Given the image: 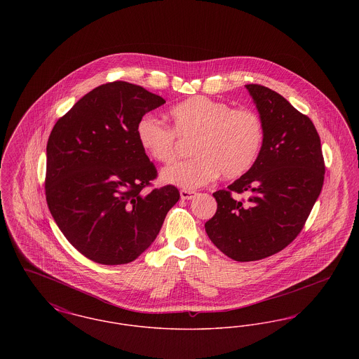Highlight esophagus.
I'll return each mask as SVG.
<instances>
[{
  "label": "esophagus",
  "mask_w": 359,
  "mask_h": 359,
  "mask_svg": "<svg viewBox=\"0 0 359 359\" xmlns=\"http://www.w3.org/2000/svg\"><path fill=\"white\" fill-rule=\"evenodd\" d=\"M196 196V192L195 191H188V189H182L180 191V198L183 199V201H191V199H194Z\"/></svg>",
  "instance_id": "34e87169"
}]
</instances>
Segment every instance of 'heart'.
<instances>
[{
	"mask_svg": "<svg viewBox=\"0 0 359 359\" xmlns=\"http://www.w3.org/2000/svg\"><path fill=\"white\" fill-rule=\"evenodd\" d=\"M170 114L173 129L152 114L142 116L136 128L142 151L160 163L175 158L176 134L195 138L192 154L196 156L163 170L165 184L194 189L219 173L224 179H237L256 163L264 144V123L256 111L198 95L175 104Z\"/></svg>",
	"mask_w": 359,
	"mask_h": 359,
	"instance_id": "heart-1",
	"label": "heart"
}]
</instances>
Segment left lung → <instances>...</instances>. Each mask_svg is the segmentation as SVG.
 Segmentation results:
<instances>
[{"instance_id": "1", "label": "left lung", "mask_w": 359, "mask_h": 359, "mask_svg": "<svg viewBox=\"0 0 359 359\" xmlns=\"http://www.w3.org/2000/svg\"><path fill=\"white\" fill-rule=\"evenodd\" d=\"M245 87L264 123V144L249 171L227 191L212 194L218 207L205 224L211 242L241 262L288 246L302 231L325 180L320 137L312 121L273 90ZM231 191H246L248 202L242 205Z\"/></svg>"}]
</instances>
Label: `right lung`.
Segmentation results:
<instances>
[{"instance_id": "1", "label": "right lung", "mask_w": 359, "mask_h": 359, "mask_svg": "<svg viewBox=\"0 0 359 359\" xmlns=\"http://www.w3.org/2000/svg\"><path fill=\"white\" fill-rule=\"evenodd\" d=\"M165 101L141 86H98L57 121L47 144L46 198L69 243L103 265L135 261L179 201L173 186L141 191L157 176L137 122Z\"/></svg>"}]
</instances>
